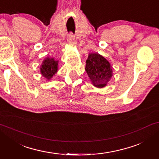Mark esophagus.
Masks as SVG:
<instances>
[{"instance_id":"esophagus-1","label":"esophagus","mask_w":159,"mask_h":159,"mask_svg":"<svg viewBox=\"0 0 159 159\" xmlns=\"http://www.w3.org/2000/svg\"><path fill=\"white\" fill-rule=\"evenodd\" d=\"M68 42H69V43H70V44H71V45L75 44V36H74L73 34H69Z\"/></svg>"}]
</instances>
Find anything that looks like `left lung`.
Here are the masks:
<instances>
[{
    "mask_svg": "<svg viewBox=\"0 0 159 159\" xmlns=\"http://www.w3.org/2000/svg\"><path fill=\"white\" fill-rule=\"evenodd\" d=\"M85 71L93 85L97 88H103L112 77L109 62L98 53H90L88 56Z\"/></svg>",
    "mask_w": 159,
    "mask_h": 159,
    "instance_id": "obj_1",
    "label": "left lung"
}]
</instances>
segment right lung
<instances>
[{
  "instance_id": "obj_1",
  "label": "right lung",
  "mask_w": 159,
  "mask_h": 159,
  "mask_svg": "<svg viewBox=\"0 0 159 159\" xmlns=\"http://www.w3.org/2000/svg\"><path fill=\"white\" fill-rule=\"evenodd\" d=\"M58 70V61L54 60L53 58H46L43 61L40 67V72L47 80H50L55 75Z\"/></svg>"
}]
</instances>
